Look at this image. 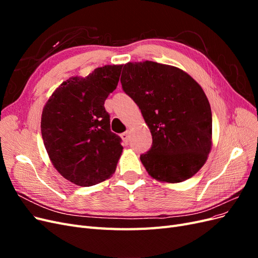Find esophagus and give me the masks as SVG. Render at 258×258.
<instances>
[{
  "label": "esophagus",
  "instance_id": "obj_1",
  "mask_svg": "<svg viewBox=\"0 0 258 258\" xmlns=\"http://www.w3.org/2000/svg\"><path fill=\"white\" fill-rule=\"evenodd\" d=\"M120 137H121V139L123 140V142L128 144L129 140H130V132H129V131L123 132V134H121V135H120Z\"/></svg>",
  "mask_w": 258,
  "mask_h": 258
}]
</instances>
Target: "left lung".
I'll list each match as a JSON object with an SVG mask.
<instances>
[{
  "label": "left lung",
  "mask_w": 258,
  "mask_h": 258,
  "mask_svg": "<svg viewBox=\"0 0 258 258\" xmlns=\"http://www.w3.org/2000/svg\"><path fill=\"white\" fill-rule=\"evenodd\" d=\"M120 83L151 130L152 147L140 156L148 174L168 183L196 174L212 145V112L200 85L182 70L153 61L124 64Z\"/></svg>",
  "instance_id": "obj_1"
}]
</instances>
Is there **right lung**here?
Returning a JSON list of instances; mask_svg holds the SVG:
<instances>
[{
  "instance_id": "right-lung-1",
  "label": "right lung",
  "mask_w": 258,
  "mask_h": 258,
  "mask_svg": "<svg viewBox=\"0 0 258 258\" xmlns=\"http://www.w3.org/2000/svg\"><path fill=\"white\" fill-rule=\"evenodd\" d=\"M122 66L98 68L87 77H71L56 89L42 113L44 145L64 178L88 187L116 170L121 139L111 131L104 102L119 81Z\"/></svg>"
}]
</instances>
